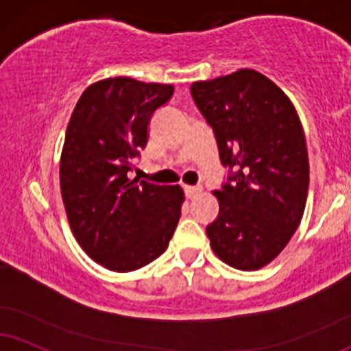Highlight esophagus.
<instances>
[{
	"instance_id": "obj_1",
	"label": "esophagus",
	"mask_w": 351,
	"mask_h": 351,
	"mask_svg": "<svg viewBox=\"0 0 351 351\" xmlns=\"http://www.w3.org/2000/svg\"><path fill=\"white\" fill-rule=\"evenodd\" d=\"M184 190H185V195L189 198H193L202 192V187H198V185H184Z\"/></svg>"
}]
</instances>
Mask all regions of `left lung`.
I'll use <instances>...</instances> for the list:
<instances>
[{
	"instance_id": "obj_1",
	"label": "left lung",
	"mask_w": 351,
	"mask_h": 351,
	"mask_svg": "<svg viewBox=\"0 0 351 351\" xmlns=\"http://www.w3.org/2000/svg\"><path fill=\"white\" fill-rule=\"evenodd\" d=\"M190 90L223 166L237 169L213 192L219 213L206 226L210 245L228 265L257 270L287 247L304 213L309 159L301 120L287 94L249 68Z\"/></svg>"
}]
</instances>
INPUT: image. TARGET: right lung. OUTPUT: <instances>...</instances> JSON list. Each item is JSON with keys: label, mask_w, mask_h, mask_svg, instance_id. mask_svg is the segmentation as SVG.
Returning <instances> with one entry per match:
<instances>
[{"label": "right lung", "mask_w": 351, "mask_h": 351, "mask_svg": "<svg viewBox=\"0 0 351 351\" xmlns=\"http://www.w3.org/2000/svg\"><path fill=\"white\" fill-rule=\"evenodd\" d=\"M172 84L109 77L81 94L60 159V187L77 244L112 271H133L167 249L180 218V185L128 179L151 117Z\"/></svg>", "instance_id": "add662e5"}]
</instances>
